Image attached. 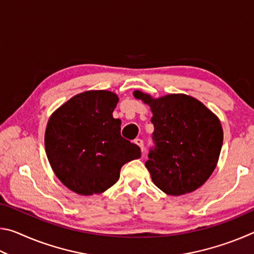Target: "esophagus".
I'll list each match as a JSON object with an SVG mask.
<instances>
[{"mask_svg": "<svg viewBox=\"0 0 254 254\" xmlns=\"http://www.w3.org/2000/svg\"><path fill=\"white\" fill-rule=\"evenodd\" d=\"M135 143L139 145L140 147V149H141V151L143 152V150H144V144H143V140H141V139H135Z\"/></svg>", "mask_w": 254, "mask_h": 254, "instance_id": "obj_1", "label": "esophagus"}]
</instances>
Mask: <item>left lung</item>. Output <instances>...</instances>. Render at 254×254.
<instances>
[{
  "mask_svg": "<svg viewBox=\"0 0 254 254\" xmlns=\"http://www.w3.org/2000/svg\"><path fill=\"white\" fill-rule=\"evenodd\" d=\"M133 95L152 112L154 147L145 167L153 184L173 196L196 190L210 177L220 158V120L203 103L185 94L153 98L135 91Z\"/></svg>",
  "mask_w": 254,
  "mask_h": 254,
  "instance_id": "obj_1",
  "label": "left lung"
}]
</instances>
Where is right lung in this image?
I'll return each instance as SVG.
<instances>
[{"label":"right lung","mask_w":254,"mask_h":254,"mask_svg":"<svg viewBox=\"0 0 254 254\" xmlns=\"http://www.w3.org/2000/svg\"><path fill=\"white\" fill-rule=\"evenodd\" d=\"M119 102L110 91L77 94L48 121L45 147L55 175L79 195L104 192L120 178L122 166L141 157V150L121 135L113 118Z\"/></svg>","instance_id":"add662e5"}]
</instances>
